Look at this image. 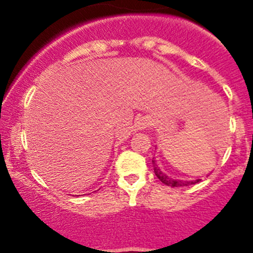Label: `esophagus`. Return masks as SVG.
I'll return each mask as SVG.
<instances>
[{"label":"esophagus","mask_w":253,"mask_h":253,"mask_svg":"<svg viewBox=\"0 0 253 253\" xmlns=\"http://www.w3.org/2000/svg\"><path fill=\"white\" fill-rule=\"evenodd\" d=\"M148 126H149V121H148L147 117H138V119H136V121H134V129H136V131H143V129L147 128Z\"/></svg>","instance_id":"34e87169"}]
</instances>
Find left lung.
<instances>
[{
    "label": "left lung",
    "mask_w": 253,
    "mask_h": 253,
    "mask_svg": "<svg viewBox=\"0 0 253 253\" xmlns=\"http://www.w3.org/2000/svg\"><path fill=\"white\" fill-rule=\"evenodd\" d=\"M152 162H153V167H154V172H155V175H157V177L167 186H171V187H181V186L193 185V183H197L201 181V178H197V180H192V181H183V180H176V178H171L170 176L164 174V172H163L162 170L158 168L157 163H155V158H153Z\"/></svg>",
    "instance_id": "1"
}]
</instances>
